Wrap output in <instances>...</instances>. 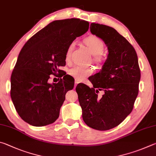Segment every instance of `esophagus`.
Returning a JSON list of instances; mask_svg holds the SVG:
<instances>
[{
  "mask_svg": "<svg viewBox=\"0 0 156 156\" xmlns=\"http://www.w3.org/2000/svg\"><path fill=\"white\" fill-rule=\"evenodd\" d=\"M79 83V82L76 80H75V88H76V85H77V84Z\"/></svg>",
  "mask_w": 156,
  "mask_h": 156,
  "instance_id": "esophagus-1",
  "label": "esophagus"
}]
</instances>
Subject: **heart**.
Returning <instances> with one entry per match:
<instances>
[{
  "label": "heart",
  "mask_w": 156,
  "mask_h": 156,
  "mask_svg": "<svg viewBox=\"0 0 156 156\" xmlns=\"http://www.w3.org/2000/svg\"><path fill=\"white\" fill-rule=\"evenodd\" d=\"M85 44L88 46L91 53L94 55V60L96 62H101L102 60L101 53L104 51V43L103 41L97 36H89L83 40ZM75 46V42H71L68 45L66 52V59H70L71 53ZM69 75L75 79L77 81H81L85 80L86 76L92 73V69L89 67H83L81 66H75L71 68L68 71Z\"/></svg>",
  "instance_id": "obj_1"
}]
</instances>
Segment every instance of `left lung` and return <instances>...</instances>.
<instances>
[{
  "instance_id": "8db88e82",
  "label": "left lung",
  "mask_w": 156,
  "mask_h": 156,
  "mask_svg": "<svg viewBox=\"0 0 156 156\" xmlns=\"http://www.w3.org/2000/svg\"><path fill=\"white\" fill-rule=\"evenodd\" d=\"M90 29L104 41L108 55L91 80L93 88L79 84L76 91L85 123L105 131L118 126L132 112L138 94L140 70L134 48L116 30L98 23H91ZM99 90L105 92L102 98L98 97Z\"/></svg>"
}]
</instances>
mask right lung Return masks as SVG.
Instances as JSON below:
<instances>
[{
	"mask_svg": "<svg viewBox=\"0 0 156 156\" xmlns=\"http://www.w3.org/2000/svg\"><path fill=\"white\" fill-rule=\"evenodd\" d=\"M88 29V22L80 18L55 20L33 35L21 49L11 76V98L27 123L45 126L58 119L65 95L74 87L73 80L59 67L66 65L68 45ZM51 74L63 78L50 84Z\"/></svg>",
	"mask_w": 156,
	"mask_h": 156,
	"instance_id": "add662e5",
	"label": "right lung"
}]
</instances>
